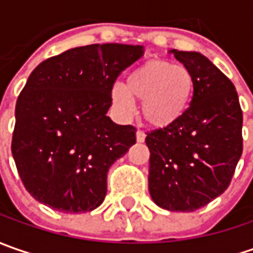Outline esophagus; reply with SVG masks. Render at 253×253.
<instances>
[{
	"mask_svg": "<svg viewBox=\"0 0 253 253\" xmlns=\"http://www.w3.org/2000/svg\"><path fill=\"white\" fill-rule=\"evenodd\" d=\"M145 138H146V133L143 131H141V129H138V131H136V141L143 142L145 141Z\"/></svg>",
	"mask_w": 253,
	"mask_h": 253,
	"instance_id": "esophagus-1",
	"label": "esophagus"
}]
</instances>
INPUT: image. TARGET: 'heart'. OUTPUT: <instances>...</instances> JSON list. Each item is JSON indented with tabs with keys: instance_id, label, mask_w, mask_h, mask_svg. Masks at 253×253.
Returning <instances> with one entry per match:
<instances>
[{
	"instance_id": "heart-1",
	"label": "heart",
	"mask_w": 253,
	"mask_h": 253,
	"mask_svg": "<svg viewBox=\"0 0 253 253\" xmlns=\"http://www.w3.org/2000/svg\"><path fill=\"white\" fill-rule=\"evenodd\" d=\"M194 91L187 69L168 62L152 60L129 73L126 84L112 85L115 105L131 111L133 98L142 101V115L156 126H166L180 118L189 107Z\"/></svg>"
}]
</instances>
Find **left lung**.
Instances as JSON below:
<instances>
[{"label": "left lung", "mask_w": 253, "mask_h": 253, "mask_svg": "<svg viewBox=\"0 0 253 253\" xmlns=\"http://www.w3.org/2000/svg\"><path fill=\"white\" fill-rule=\"evenodd\" d=\"M193 77L184 114L148 131L149 193L165 210L190 212L228 189L242 155V110L235 85L197 52L170 50Z\"/></svg>", "instance_id": "left-lung-1"}]
</instances>
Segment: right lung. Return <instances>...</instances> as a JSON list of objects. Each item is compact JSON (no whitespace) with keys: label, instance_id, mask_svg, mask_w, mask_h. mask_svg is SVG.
Masks as SVG:
<instances>
[{"label":"right lung","instance_id":"obj_1","mask_svg":"<svg viewBox=\"0 0 253 253\" xmlns=\"http://www.w3.org/2000/svg\"><path fill=\"white\" fill-rule=\"evenodd\" d=\"M142 54L139 44H88L31 73L16 101L11 151L34 199L70 214L104 201L111 165L136 142L135 126L107 117L111 88Z\"/></svg>","mask_w":253,"mask_h":253}]
</instances>
